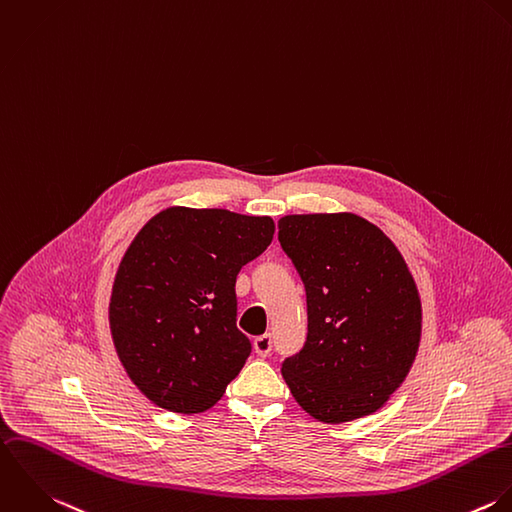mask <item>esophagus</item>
I'll return each mask as SVG.
<instances>
[{
  "instance_id": "esophagus-1",
  "label": "esophagus",
  "mask_w": 512,
  "mask_h": 512,
  "mask_svg": "<svg viewBox=\"0 0 512 512\" xmlns=\"http://www.w3.org/2000/svg\"><path fill=\"white\" fill-rule=\"evenodd\" d=\"M270 349H272V336H270V334H264V336L254 338V351H256L260 357L270 355Z\"/></svg>"
}]
</instances>
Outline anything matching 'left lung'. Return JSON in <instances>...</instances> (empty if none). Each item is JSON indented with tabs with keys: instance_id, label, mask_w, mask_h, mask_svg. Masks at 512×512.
Segmentation results:
<instances>
[{
	"instance_id": "left-lung-1",
	"label": "left lung",
	"mask_w": 512,
	"mask_h": 512,
	"mask_svg": "<svg viewBox=\"0 0 512 512\" xmlns=\"http://www.w3.org/2000/svg\"><path fill=\"white\" fill-rule=\"evenodd\" d=\"M278 240L308 302V338L282 375L314 419L375 413L405 381L421 341V298L397 246L351 212L290 214Z\"/></svg>"
}]
</instances>
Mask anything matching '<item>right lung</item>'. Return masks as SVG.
Segmentation results:
<instances>
[{"label":"right lung","mask_w":512,"mask_h":512,"mask_svg":"<svg viewBox=\"0 0 512 512\" xmlns=\"http://www.w3.org/2000/svg\"><path fill=\"white\" fill-rule=\"evenodd\" d=\"M270 216L171 206L127 248L111 292L109 326L131 381L155 405L210 409L252 345L236 328V276L274 238Z\"/></svg>","instance_id":"right-lung-1"}]
</instances>
